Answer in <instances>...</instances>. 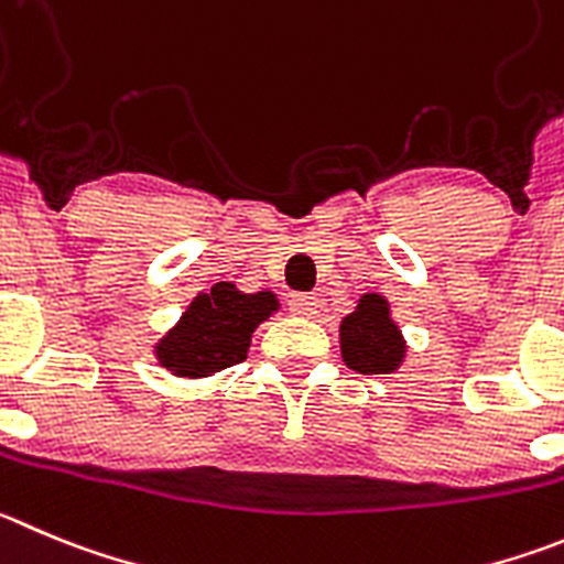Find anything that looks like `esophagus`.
Returning <instances> with one entry per match:
<instances>
[{"label":"esophagus","mask_w":564,"mask_h":564,"mask_svg":"<svg viewBox=\"0 0 564 564\" xmlns=\"http://www.w3.org/2000/svg\"><path fill=\"white\" fill-rule=\"evenodd\" d=\"M314 308H317V297L306 292L289 294V312L300 314V317H312Z\"/></svg>","instance_id":"esophagus-1"}]
</instances>
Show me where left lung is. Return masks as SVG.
<instances>
[{
    "mask_svg": "<svg viewBox=\"0 0 564 564\" xmlns=\"http://www.w3.org/2000/svg\"><path fill=\"white\" fill-rule=\"evenodd\" d=\"M341 359L356 372H389L403 359V339L389 319L387 300L361 297L359 308L341 319Z\"/></svg>",
    "mask_w": 564,
    "mask_h": 564,
    "instance_id": "obj_1",
    "label": "left lung"
}]
</instances>
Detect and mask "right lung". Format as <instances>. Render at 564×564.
<instances>
[{"instance_id":"right-lung-1","label":"right lung","mask_w":564,"mask_h":564,"mask_svg":"<svg viewBox=\"0 0 564 564\" xmlns=\"http://www.w3.org/2000/svg\"><path fill=\"white\" fill-rule=\"evenodd\" d=\"M278 308L272 292L241 294L234 283H217L199 294L181 325L158 345V359L166 370L186 378L210 376L247 359L250 336Z\"/></svg>"}]
</instances>
